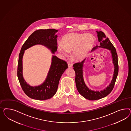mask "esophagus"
<instances>
[{"instance_id": "esophagus-1", "label": "esophagus", "mask_w": 131, "mask_h": 131, "mask_svg": "<svg viewBox=\"0 0 131 131\" xmlns=\"http://www.w3.org/2000/svg\"><path fill=\"white\" fill-rule=\"evenodd\" d=\"M68 67L69 68H71L72 67V64L69 63L68 64Z\"/></svg>"}]
</instances>
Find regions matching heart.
Wrapping results in <instances>:
<instances>
[{"instance_id": "1", "label": "heart", "mask_w": 131, "mask_h": 131, "mask_svg": "<svg viewBox=\"0 0 131 131\" xmlns=\"http://www.w3.org/2000/svg\"><path fill=\"white\" fill-rule=\"evenodd\" d=\"M62 44H58V49L63 55L68 56L72 51V57L76 61L84 60L95 43V37L91 34L70 32L64 36Z\"/></svg>"}]
</instances>
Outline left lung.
I'll return each instance as SVG.
<instances>
[{
    "label": "left lung",
    "mask_w": 131,
    "mask_h": 131,
    "mask_svg": "<svg viewBox=\"0 0 131 131\" xmlns=\"http://www.w3.org/2000/svg\"><path fill=\"white\" fill-rule=\"evenodd\" d=\"M96 32L97 34L99 46H96L95 47L93 48L92 50L94 51L98 48H103L110 50L112 59V63L114 64V70L112 79L109 85L103 90H101L100 91H94L87 87L83 79V64L86 59H85L81 62H78L73 64V69L75 72V81L77 90L81 95H82L85 99L90 100H95L102 99L107 96L112 91L114 86L119 71L118 55L115 48L109 39L106 37L105 34L103 32Z\"/></svg>",
    "instance_id": "1"
}]
</instances>
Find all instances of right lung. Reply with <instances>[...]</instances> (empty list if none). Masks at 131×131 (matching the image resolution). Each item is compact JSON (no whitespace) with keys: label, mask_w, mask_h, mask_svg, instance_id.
I'll return each instance as SVG.
<instances>
[{"label":"right lung","mask_w":131,"mask_h":131,"mask_svg":"<svg viewBox=\"0 0 131 131\" xmlns=\"http://www.w3.org/2000/svg\"><path fill=\"white\" fill-rule=\"evenodd\" d=\"M54 29H41L34 32L23 45L19 56L17 76L20 84L25 94L32 99L44 100L55 95L59 85L60 78L68 68L67 62L52 56L51 66L45 81L39 85L32 86L24 80L23 74V58L24 51L35 45H41L51 50L55 54L57 50V37Z\"/></svg>","instance_id":"obj_1"}]
</instances>
